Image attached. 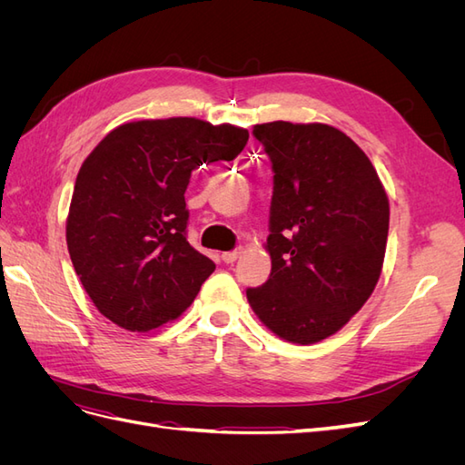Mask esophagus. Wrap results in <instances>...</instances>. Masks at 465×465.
I'll list each match as a JSON object with an SVG mask.
<instances>
[{"instance_id": "34e87169", "label": "esophagus", "mask_w": 465, "mask_h": 465, "mask_svg": "<svg viewBox=\"0 0 465 465\" xmlns=\"http://www.w3.org/2000/svg\"><path fill=\"white\" fill-rule=\"evenodd\" d=\"M241 254H242V252H241V250H232V252H223V254H221V260H223L224 263H232V262H236L238 258H241Z\"/></svg>"}]
</instances>
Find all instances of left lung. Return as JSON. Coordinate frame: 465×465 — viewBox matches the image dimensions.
Masks as SVG:
<instances>
[{
	"mask_svg": "<svg viewBox=\"0 0 465 465\" xmlns=\"http://www.w3.org/2000/svg\"><path fill=\"white\" fill-rule=\"evenodd\" d=\"M273 164L265 252L272 275L246 297L281 340L312 345L340 331L382 273L390 202L364 151L328 124L254 128Z\"/></svg>",
	"mask_w": 465,
	"mask_h": 465,
	"instance_id": "obj_1",
	"label": "left lung"
}]
</instances>
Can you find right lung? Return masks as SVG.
Instances as JSON below:
<instances>
[{"mask_svg":"<svg viewBox=\"0 0 465 465\" xmlns=\"http://www.w3.org/2000/svg\"><path fill=\"white\" fill-rule=\"evenodd\" d=\"M248 130L198 118L137 120L104 135L83 161L65 241L96 311L130 331L176 320L215 263L186 238L193 168L232 161Z\"/></svg>","mask_w":465,"mask_h":465,"instance_id":"add662e5","label":"right lung"}]
</instances>
